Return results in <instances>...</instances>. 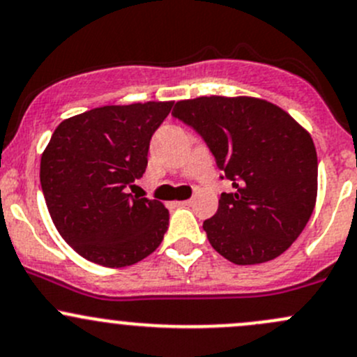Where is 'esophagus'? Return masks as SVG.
Wrapping results in <instances>:
<instances>
[{"instance_id":"esophagus-1","label":"esophagus","mask_w":357,"mask_h":357,"mask_svg":"<svg viewBox=\"0 0 357 357\" xmlns=\"http://www.w3.org/2000/svg\"><path fill=\"white\" fill-rule=\"evenodd\" d=\"M178 206H190L192 204V199H187V201H180V203H177Z\"/></svg>"}]
</instances>
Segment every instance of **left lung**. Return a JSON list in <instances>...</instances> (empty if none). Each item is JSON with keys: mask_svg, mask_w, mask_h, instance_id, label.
<instances>
[{"mask_svg": "<svg viewBox=\"0 0 357 357\" xmlns=\"http://www.w3.org/2000/svg\"><path fill=\"white\" fill-rule=\"evenodd\" d=\"M172 115L192 127L232 182L203 223L209 244L235 264L275 259L306 227L318 192L311 135L287 112L258 98L201 96Z\"/></svg>", "mask_w": 357, "mask_h": 357, "instance_id": "obj_1", "label": "left lung"}]
</instances>
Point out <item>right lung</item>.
<instances>
[{"instance_id":"right-lung-1","label":"right lung","mask_w":357,"mask_h":357,"mask_svg":"<svg viewBox=\"0 0 357 357\" xmlns=\"http://www.w3.org/2000/svg\"><path fill=\"white\" fill-rule=\"evenodd\" d=\"M174 102L101 106L63 120L41 156L47 211L65 242L106 268L156 251L168 229L160 201L128 194L148 167L149 141Z\"/></svg>"}]
</instances>
